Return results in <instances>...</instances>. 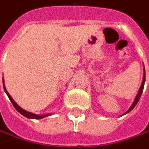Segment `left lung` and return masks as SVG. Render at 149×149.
<instances>
[{
    "instance_id": "left-lung-1",
    "label": "left lung",
    "mask_w": 149,
    "mask_h": 149,
    "mask_svg": "<svg viewBox=\"0 0 149 149\" xmlns=\"http://www.w3.org/2000/svg\"><path fill=\"white\" fill-rule=\"evenodd\" d=\"M144 83H145V69H143V82H142V84H141V86H140V88H139V91H138V92H137V94H136V97H135V100H134V102H132V106L130 107V109H129L127 111L125 112L124 114H125V113H129L130 111H132L133 109H134V107L136 105V103L138 102L139 99H140V97H141V95H142V93H143V91Z\"/></svg>"
}]
</instances>
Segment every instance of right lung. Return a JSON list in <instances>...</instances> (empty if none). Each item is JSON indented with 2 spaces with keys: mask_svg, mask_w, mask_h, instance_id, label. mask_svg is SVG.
Returning <instances> with one entry per match:
<instances>
[{
  "mask_svg": "<svg viewBox=\"0 0 149 149\" xmlns=\"http://www.w3.org/2000/svg\"><path fill=\"white\" fill-rule=\"evenodd\" d=\"M3 87H4V90H5L6 93V95H7V97H9V99H10V101L12 102V103H13V107L16 109V110L17 112H19L22 115H24V116H25L26 118H29V119H36V120H40V119H43V118H45V117H47L50 115V113H47V114H43V115H39V114H35V113H30V112H28L26 110H24V109H23L21 107H19L15 101L13 99V97L10 96V94L7 92V91L5 87V85H4V80H3Z\"/></svg>",
  "mask_w": 149,
  "mask_h": 149,
  "instance_id": "add662e5",
  "label": "right lung"
}]
</instances>
